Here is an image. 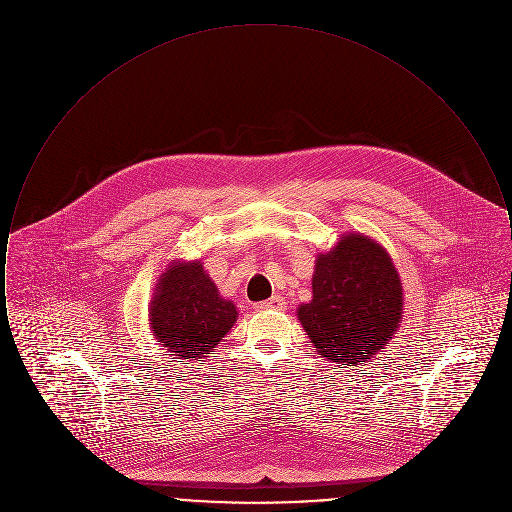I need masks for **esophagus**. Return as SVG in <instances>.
<instances>
[{
  "label": "esophagus",
  "instance_id": "1",
  "mask_svg": "<svg viewBox=\"0 0 512 512\" xmlns=\"http://www.w3.org/2000/svg\"><path fill=\"white\" fill-rule=\"evenodd\" d=\"M259 309H263V311H284L286 309V299L282 295H272L268 301L259 305Z\"/></svg>",
  "mask_w": 512,
  "mask_h": 512
}]
</instances>
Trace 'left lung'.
I'll list each match as a JSON object with an SVG mask.
<instances>
[{"label":"left lung","mask_w":512,"mask_h":512,"mask_svg":"<svg viewBox=\"0 0 512 512\" xmlns=\"http://www.w3.org/2000/svg\"><path fill=\"white\" fill-rule=\"evenodd\" d=\"M403 286L390 253L363 234L341 236L320 253L313 299L297 318L318 353L338 365H363L399 328Z\"/></svg>","instance_id":"obj_1"}]
</instances>
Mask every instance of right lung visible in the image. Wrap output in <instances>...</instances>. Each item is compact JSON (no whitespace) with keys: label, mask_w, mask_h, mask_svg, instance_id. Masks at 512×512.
<instances>
[{"label":"right lung","mask_w":512,"mask_h":512,"mask_svg":"<svg viewBox=\"0 0 512 512\" xmlns=\"http://www.w3.org/2000/svg\"><path fill=\"white\" fill-rule=\"evenodd\" d=\"M236 318V305L220 295L199 261H176L167 268L149 305L153 336L180 363L207 357Z\"/></svg>","instance_id":"obj_1"}]
</instances>
